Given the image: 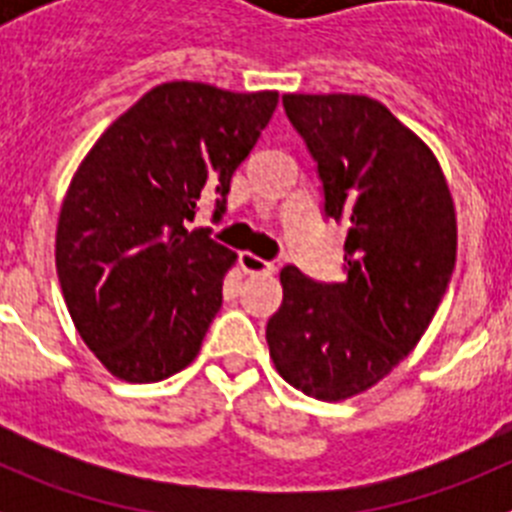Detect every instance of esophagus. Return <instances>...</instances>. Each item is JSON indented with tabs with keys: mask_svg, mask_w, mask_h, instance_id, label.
Masks as SVG:
<instances>
[{
	"mask_svg": "<svg viewBox=\"0 0 512 512\" xmlns=\"http://www.w3.org/2000/svg\"><path fill=\"white\" fill-rule=\"evenodd\" d=\"M238 264H241V269L246 271V274H271V271H274V264H271V261L261 259V256L248 251H243L241 256H238Z\"/></svg>",
	"mask_w": 512,
	"mask_h": 512,
	"instance_id": "esophagus-1",
	"label": "esophagus"
}]
</instances>
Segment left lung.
Returning <instances> with one entry per match:
<instances>
[{
  "mask_svg": "<svg viewBox=\"0 0 512 512\" xmlns=\"http://www.w3.org/2000/svg\"><path fill=\"white\" fill-rule=\"evenodd\" d=\"M323 184V215L346 220L343 282L284 266L266 323L277 372L318 400H346L400 364L436 315L456 264V217L436 156L382 102L284 94Z\"/></svg>",
  "mask_w": 512,
  "mask_h": 512,
  "instance_id": "obj_1",
  "label": "left lung"
}]
</instances>
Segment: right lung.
<instances>
[{"mask_svg": "<svg viewBox=\"0 0 512 512\" xmlns=\"http://www.w3.org/2000/svg\"><path fill=\"white\" fill-rule=\"evenodd\" d=\"M277 102V92L158 84L81 161L58 217V282L79 336L115 377L161 382L200 354L235 253L189 223L212 197L220 220Z\"/></svg>", "mask_w": 512, "mask_h": 512, "instance_id": "obj_1", "label": "right lung"}]
</instances>
